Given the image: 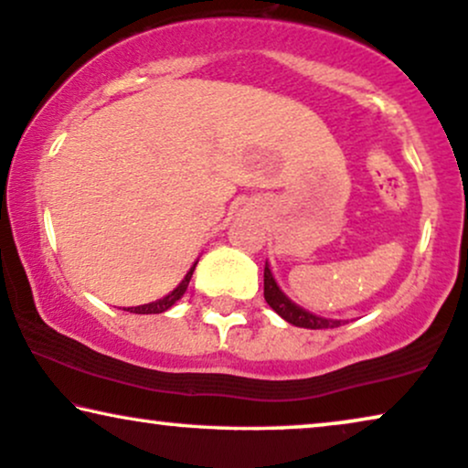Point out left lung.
I'll return each mask as SVG.
<instances>
[{
  "instance_id": "8db88e82",
  "label": "left lung",
  "mask_w": 468,
  "mask_h": 468,
  "mask_svg": "<svg viewBox=\"0 0 468 468\" xmlns=\"http://www.w3.org/2000/svg\"><path fill=\"white\" fill-rule=\"evenodd\" d=\"M263 284H265V302L270 303V308L276 310L286 323H291V325L306 327V329H327V327H338L342 323L334 319H323V316H316L313 313H308V310L299 308L297 303H292L291 299L280 291L276 278H273V273L267 263H265V273H263Z\"/></svg>"
}]
</instances>
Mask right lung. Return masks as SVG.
<instances>
[{
    "label": "right lung",
    "mask_w": 468,
    "mask_h": 468,
    "mask_svg": "<svg viewBox=\"0 0 468 468\" xmlns=\"http://www.w3.org/2000/svg\"><path fill=\"white\" fill-rule=\"evenodd\" d=\"M195 267H197V263L190 267V271L186 273L182 282H179L176 289L169 292V295H165L162 299H155V302H152V303H145V306H134V308H123V310H126V313H134V314H160V313H166V310H169L173 303L177 302V299H182L186 289H188V282H190V278H192V271H195Z\"/></svg>",
    "instance_id": "add662e5"
}]
</instances>
